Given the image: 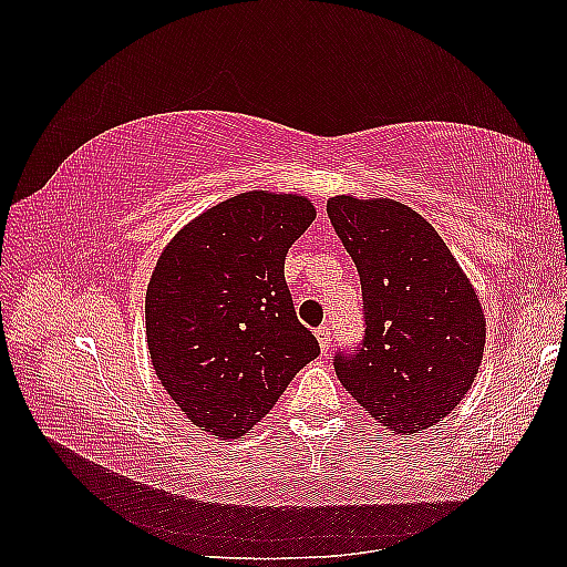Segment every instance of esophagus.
<instances>
[{
	"instance_id": "34e87169",
	"label": "esophagus",
	"mask_w": 567,
	"mask_h": 567,
	"mask_svg": "<svg viewBox=\"0 0 567 567\" xmlns=\"http://www.w3.org/2000/svg\"><path fill=\"white\" fill-rule=\"evenodd\" d=\"M315 336H317V340H319L321 352H329V350H331V326H329V323L319 326V329L315 331Z\"/></svg>"
}]
</instances>
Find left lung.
Segmentation results:
<instances>
[{
  "instance_id": "obj_1",
  "label": "left lung",
  "mask_w": 567,
  "mask_h": 567,
  "mask_svg": "<svg viewBox=\"0 0 567 567\" xmlns=\"http://www.w3.org/2000/svg\"><path fill=\"white\" fill-rule=\"evenodd\" d=\"M326 213L357 265L364 340L338 354V381L367 414L419 433L456 409L485 352V315L442 236L392 198L333 196Z\"/></svg>"
}]
</instances>
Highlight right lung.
<instances>
[{
  "label": "right lung",
  "mask_w": 567,
  "mask_h": 567,
  "mask_svg": "<svg viewBox=\"0 0 567 567\" xmlns=\"http://www.w3.org/2000/svg\"><path fill=\"white\" fill-rule=\"evenodd\" d=\"M317 217L298 194L248 192L175 234L146 290L153 369L186 419L236 440L319 354L286 286V252Z\"/></svg>",
  "instance_id": "obj_1"
}]
</instances>
